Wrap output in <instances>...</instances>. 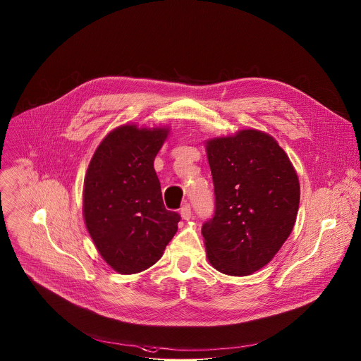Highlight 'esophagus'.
<instances>
[{"instance_id":"34e87169","label":"esophagus","mask_w":361,"mask_h":361,"mask_svg":"<svg viewBox=\"0 0 361 361\" xmlns=\"http://www.w3.org/2000/svg\"><path fill=\"white\" fill-rule=\"evenodd\" d=\"M192 215H193V214H192V207H190V204H188V203L183 204L182 208H180V216L188 221V219L192 218Z\"/></svg>"}]
</instances>
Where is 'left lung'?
I'll use <instances>...</instances> for the list:
<instances>
[{
    "instance_id": "1",
    "label": "left lung",
    "mask_w": 361,
    "mask_h": 361,
    "mask_svg": "<svg viewBox=\"0 0 361 361\" xmlns=\"http://www.w3.org/2000/svg\"><path fill=\"white\" fill-rule=\"evenodd\" d=\"M215 209L203 224L207 258L222 274L246 276L268 264L289 238L300 186L289 157L255 129L207 142Z\"/></svg>"
}]
</instances>
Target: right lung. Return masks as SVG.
<instances>
[{
  "label": "right lung",
  "mask_w": 361,
  "mask_h": 361,
  "mask_svg": "<svg viewBox=\"0 0 361 361\" xmlns=\"http://www.w3.org/2000/svg\"><path fill=\"white\" fill-rule=\"evenodd\" d=\"M168 129L125 125L105 136L85 178L83 215L102 257L121 274L155 264L180 215L164 206L154 158Z\"/></svg>",
  "instance_id": "obj_1"
}]
</instances>
